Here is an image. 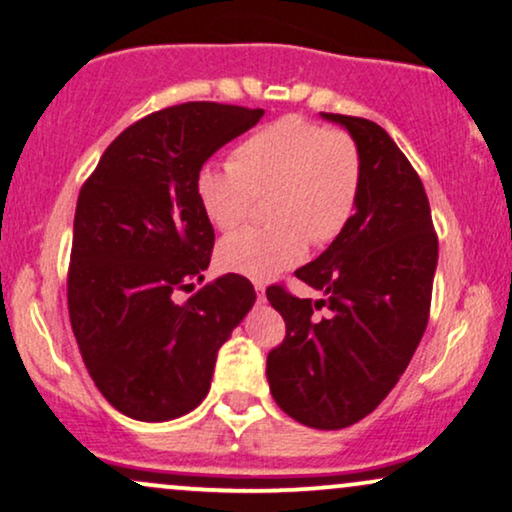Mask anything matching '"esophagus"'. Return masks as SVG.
Masks as SVG:
<instances>
[{"mask_svg":"<svg viewBox=\"0 0 512 512\" xmlns=\"http://www.w3.org/2000/svg\"><path fill=\"white\" fill-rule=\"evenodd\" d=\"M255 290H257V300H260V302L267 300V293H264V286H262V283H255Z\"/></svg>","mask_w":512,"mask_h":512,"instance_id":"34e87169","label":"esophagus"}]
</instances>
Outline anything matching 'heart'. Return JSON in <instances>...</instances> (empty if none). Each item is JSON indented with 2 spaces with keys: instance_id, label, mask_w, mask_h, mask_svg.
Segmentation results:
<instances>
[{
  "instance_id": "1",
  "label": "heart",
  "mask_w": 512,
  "mask_h": 512,
  "mask_svg": "<svg viewBox=\"0 0 512 512\" xmlns=\"http://www.w3.org/2000/svg\"><path fill=\"white\" fill-rule=\"evenodd\" d=\"M361 189L357 141L300 115L271 122L241 141L234 163H208L196 174V198L208 222L234 229L269 196L274 224L248 226L217 248L219 267L269 281L307 255L309 241L326 245L342 234Z\"/></svg>"
}]
</instances>
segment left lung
<instances>
[{
	"mask_svg": "<svg viewBox=\"0 0 512 512\" xmlns=\"http://www.w3.org/2000/svg\"><path fill=\"white\" fill-rule=\"evenodd\" d=\"M345 127L361 155L357 210L342 234L295 271L321 300L267 288L286 340L267 357L276 404L297 423L342 430L383 401L428 326L437 234L423 181L371 120L321 113ZM326 306V317L316 308Z\"/></svg>",
	"mask_w": 512,
	"mask_h": 512,
	"instance_id": "left-lung-1",
	"label": "left lung"
}]
</instances>
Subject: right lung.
I'll use <instances>...</instances> for the list:
<instances>
[{
  "label": "right lung",
  "instance_id": "obj_1",
  "mask_svg": "<svg viewBox=\"0 0 512 512\" xmlns=\"http://www.w3.org/2000/svg\"><path fill=\"white\" fill-rule=\"evenodd\" d=\"M262 108L191 101L127 127L77 198L68 312L84 366L120 413L163 423L208 397L219 347L255 304L245 276L203 283L215 229L196 174Z\"/></svg>",
  "mask_w": 512,
  "mask_h": 512
}]
</instances>
